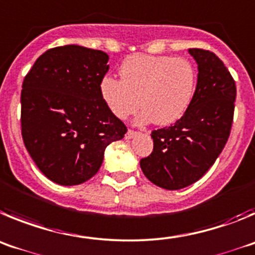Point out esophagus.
<instances>
[{
    "label": "esophagus",
    "mask_w": 255,
    "mask_h": 255,
    "mask_svg": "<svg viewBox=\"0 0 255 255\" xmlns=\"http://www.w3.org/2000/svg\"><path fill=\"white\" fill-rule=\"evenodd\" d=\"M137 134H138V132H136V130L128 129L127 133H126V138L130 139V138H133V137H134V136H137Z\"/></svg>",
    "instance_id": "esophagus-1"
}]
</instances>
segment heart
I'll use <instances>...</instances> for the list:
<instances>
[{"label":"heart","mask_w":255,"mask_h":255,"mask_svg":"<svg viewBox=\"0 0 255 255\" xmlns=\"http://www.w3.org/2000/svg\"><path fill=\"white\" fill-rule=\"evenodd\" d=\"M121 80L105 77L100 94L109 111L125 119L143 108L138 122L157 126L176 122L193 99L197 71L183 57L136 54L121 65Z\"/></svg>","instance_id":"heart-1"}]
</instances>
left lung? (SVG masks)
<instances>
[{
    "label": "left lung",
    "instance_id": "left-lung-1",
    "mask_svg": "<svg viewBox=\"0 0 255 255\" xmlns=\"http://www.w3.org/2000/svg\"><path fill=\"white\" fill-rule=\"evenodd\" d=\"M198 65L196 91L175 125L152 130L153 151L141 159L146 178L176 190L193 184L216 161L230 136L236 86L224 62L210 50L190 48Z\"/></svg>",
    "mask_w": 255,
    "mask_h": 255
}]
</instances>
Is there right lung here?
<instances>
[{
  "instance_id": "right-lung-1",
  "label": "right lung",
  "mask_w": 255,
  "mask_h": 255,
  "mask_svg": "<svg viewBox=\"0 0 255 255\" xmlns=\"http://www.w3.org/2000/svg\"><path fill=\"white\" fill-rule=\"evenodd\" d=\"M108 61L103 50L81 45L52 48L22 82L25 147L39 170L57 184L77 185L93 178L108 144L127 132L100 94Z\"/></svg>"
}]
</instances>
